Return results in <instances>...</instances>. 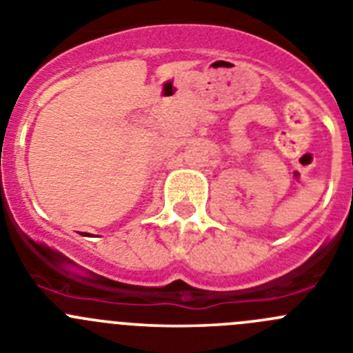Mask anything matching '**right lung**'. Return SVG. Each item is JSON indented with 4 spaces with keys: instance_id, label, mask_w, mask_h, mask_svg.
<instances>
[{
    "instance_id": "1",
    "label": "right lung",
    "mask_w": 353,
    "mask_h": 353,
    "mask_svg": "<svg viewBox=\"0 0 353 353\" xmlns=\"http://www.w3.org/2000/svg\"><path fill=\"white\" fill-rule=\"evenodd\" d=\"M84 236H85V234H84Z\"/></svg>"
}]
</instances>
